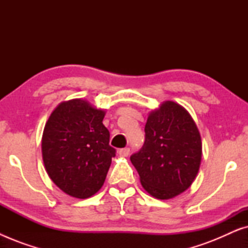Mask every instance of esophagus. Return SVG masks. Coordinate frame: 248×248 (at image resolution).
<instances>
[{"instance_id": "1", "label": "esophagus", "mask_w": 248, "mask_h": 248, "mask_svg": "<svg viewBox=\"0 0 248 248\" xmlns=\"http://www.w3.org/2000/svg\"><path fill=\"white\" fill-rule=\"evenodd\" d=\"M118 155H122V157H127L130 155V148H123L118 150Z\"/></svg>"}]
</instances>
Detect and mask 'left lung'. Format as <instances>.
Wrapping results in <instances>:
<instances>
[{"instance_id": "left-lung-1", "label": "left lung", "mask_w": 248, "mask_h": 248, "mask_svg": "<svg viewBox=\"0 0 248 248\" xmlns=\"http://www.w3.org/2000/svg\"><path fill=\"white\" fill-rule=\"evenodd\" d=\"M144 143L130 157L141 184L159 200L187 189L198 174L202 157L199 130L185 108L166 101L149 115Z\"/></svg>"}]
</instances>
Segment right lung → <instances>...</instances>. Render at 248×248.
<instances>
[{
  "label": "right lung",
  "instance_id": "1",
  "mask_svg": "<svg viewBox=\"0 0 248 248\" xmlns=\"http://www.w3.org/2000/svg\"><path fill=\"white\" fill-rule=\"evenodd\" d=\"M105 111L82 99L59 105L44 128L42 151L47 174L66 194L87 199L106 179L116 150L109 145Z\"/></svg>",
  "mask_w": 248,
  "mask_h": 248
}]
</instances>
